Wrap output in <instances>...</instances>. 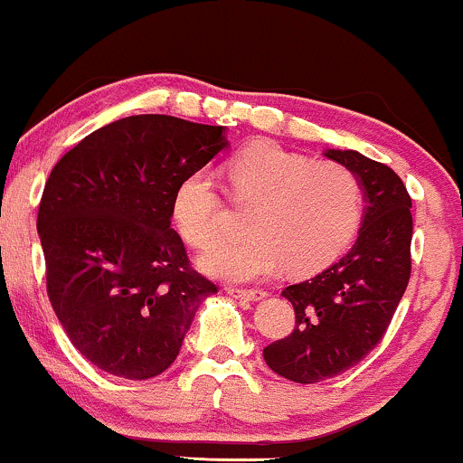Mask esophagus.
<instances>
[{"instance_id":"1","label":"esophagus","mask_w":463,"mask_h":463,"mask_svg":"<svg viewBox=\"0 0 463 463\" xmlns=\"http://www.w3.org/2000/svg\"><path fill=\"white\" fill-rule=\"evenodd\" d=\"M224 291L228 295H232V298H239V299H248V302H259V299L267 298V293L263 288H237V287H226Z\"/></svg>"}]
</instances>
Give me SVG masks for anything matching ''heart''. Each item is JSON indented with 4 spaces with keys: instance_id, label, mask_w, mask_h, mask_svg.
Wrapping results in <instances>:
<instances>
[{
    "instance_id": "b5f03b06",
    "label": "heart",
    "mask_w": 463,
    "mask_h": 463,
    "mask_svg": "<svg viewBox=\"0 0 463 463\" xmlns=\"http://www.w3.org/2000/svg\"><path fill=\"white\" fill-rule=\"evenodd\" d=\"M228 183L232 200L254 209L248 239L222 241L200 256V267L222 280H265L285 265L295 276L317 274L343 254L360 226V178L334 161L254 142L228 161ZM222 215L224 203L211 172L198 170L178 183L172 217L189 246H211L222 232Z\"/></svg>"
}]
</instances>
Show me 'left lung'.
I'll list each match as a JSON object with an SVG mask.
<instances>
[{"mask_svg":"<svg viewBox=\"0 0 463 463\" xmlns=\"http://www.w3.org/2000/svg\"><path fill=\"white\" fill-rule=\"evenodd\" d=\"M360 178L364 213L354 248L310 280L287 287L295 330L267 345L271 371L298 383L345 373L371 354L391 326L410 282L411 198L388 165L355 150H326Z\"/></svg>","mask_w":463,"mask_h":463,"instance_id":"1","label":"left lung"}]
</instances>
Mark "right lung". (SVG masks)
I'll use <instances>...</instances> for the list:
<instances>
[{
  "instance_id": "obj_1",
  "label": "right lung",
  "mask_w": 463,
  "mask_h": 463,
  "mask_svg": "<svg viewBox=\"0 0 463 463\" xmlns=\"http://www.w3.org/2000/svg\"><path fill=\"white\" fill-rule=\"evenodd\" d=\"M224 127L140 114L92 131L44 183L36 228L66 336L109 375L148 380L217 287L170 226L178 183L228 146Z\"/></svg>"
}]
</instances>
